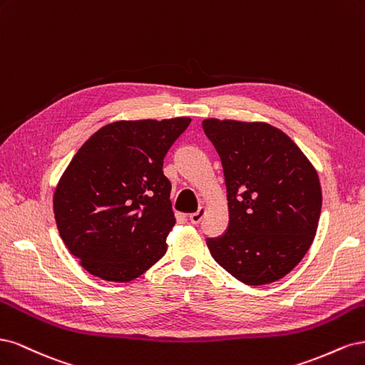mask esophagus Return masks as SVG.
<instances>
[{
  "label": "esophagus",
  "instance_id": "34e87169",
  "mask_svg": "<svg viewBox=\"0 0 365 365\" xmlns=\"http://www.w3.org/2000/svg\"><path fill=\"white\" fill-rule=\"evenodd\" d=\"M205 212H206V207L205 206H200L197 212L190 214V220H191L192 225H198V222L202 221V218L205 217Z\"/></svg>",
  "mask_w": 365,
  "mask_h": 365
}]
</instances>
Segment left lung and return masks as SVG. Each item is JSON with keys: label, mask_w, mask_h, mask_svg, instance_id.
I'll list each match as a JSON object with an SVG mask.
<instances>
[{"label": "left lung", "mask_w": 365, "mask_h": 365, "mask_svg": "<svg viewBox=\"0 0 365 365\" xmlns=\"http://www.w3.org/2000/svg\"><path fill=\"white\" fill-rule=\"evenodd\" d=\"M203 130L221 159L229 226L206 244L214 259L245 285L272 284L307 255L322 214L312 163L267 123L215 118Z\"/></svg>", "instance_id": "left-lung-1"}]
</instances>
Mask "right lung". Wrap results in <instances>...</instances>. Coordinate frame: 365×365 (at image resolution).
Returning <instances> with one entry per match:
<instances>
[{
	"label": "right lung",
	"instance_id": "obj_1",
	"mask_svg": "<svg viewBox=\"0 0 365 365\" xmlns=\"http://www.w3.org/2000/svg\"><path fill=\"white\" fill-rule=\"evenodd\" d=\"M190 123H112L69 162L54 192V217L61 238L86 272L128 282L165 255L175 218L163 159Z\"/></svg>",
	"mask_w": 365,
	"mask_h": 365
}]
</instances>
